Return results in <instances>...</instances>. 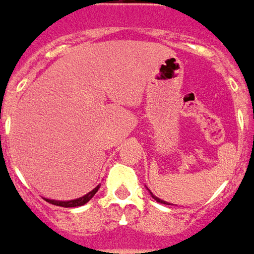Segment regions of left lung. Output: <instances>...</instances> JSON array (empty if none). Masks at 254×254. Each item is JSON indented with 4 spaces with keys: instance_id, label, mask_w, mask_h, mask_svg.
Returning <instances> with one entry per match:
<instances>
[{
    "instance_id": "left-lung-1",
    "label": "left lung",
    "mask_w": 254,
    "mask_h": 254,
    "mask_svg": "<svg viewBox=\"0 0 254 254\" xmlns=\"http://www.w3.org/2000/svg\"><path fill=\"white\" fill-rule=\"evenodd\" d=\"M150 195H152V197H153L154 199L157 201V202H162V204H166V201H163V199H160V198H157V197H156V195H153L152 192H150ZM167 205H170V204H167Z\"/></svg>"
}]
</instances>
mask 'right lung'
Here are the masks:
<instances>
[{"instance_id":"right-lung-1","label":"right lung","mask_w":254,"mask_h":254,"mask_svg":"<svg viewBox=\"0 0 254 254\" xmlns=\"http://www.w3.org/2000/svg\"><path fill=\"white\" fill-rule=\"evenodd\" d=\"M98 188L100 186H97V187L94 188L92 191H90L88 194H85L84 197H80L77 198V199H71V201H55V199H46L48 202L50 204H53V205H57V206H64V208H73V206H81L84 204H87L90 199H91L94 195H95V192L98 191Z\"/></svg>"}]
</instances>
